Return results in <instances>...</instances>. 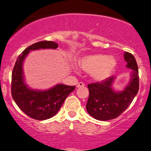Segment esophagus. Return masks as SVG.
<instances>
[{"label":"esophagus","instance_id":"1","mask_svg":"<svg viewBox=\"0 0 151 151\" xmlns=\"http://www.w3.org/2000/svg\"><path fill=\"white\" fill-rule=\"evenodd\" d=\"M85 86V84L83 83L82 82H80L78 83V84L77 85V88H81V87H84Z\"/></svg>","mask_w":151,"mask_h":151}]
</instances>
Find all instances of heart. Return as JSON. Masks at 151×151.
I'll return each instance as SVG.
<instances>
[{
    "label": "heart",
    "instance_id": "heart-1",
    "mask_svg": "<svg viewBox=\"0 0 151 151\" xmlns=\"http://www.w3.org/2000/svg\"><path fill=\"white\" fill-rule=\"evenodd\" d=\"M78 64L85 72L92 73L95 80L103 81L113 73L116 68L117 62L112 56L93 54L80 59Z\"/></svg>",
    "mask_w": 151,
    "mask_h": 151
}]
</instances>
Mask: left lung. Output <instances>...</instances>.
Listing matches in <instances>:
<instances>
[{"label": "left lung", "mask_w": 151, "mask_h": 151, "mask_svg": "<svg viewBox=\"0 0 151 151\" xmlns=\"http://www.w3.org/2000/svg\"><path fill=\"white\" fill-rule=\"evenodd\" d=\"M127 68L133 70L130 83L121 92H115L112 84L115 77L100 83L88 85L89 97L86 104L88 113L95 119L109 121L121 114L130 106L139 89V76L136 60L131 53L126 52Z\"/></svg>", "instance_id": "left-lung-1"}]
</instances>
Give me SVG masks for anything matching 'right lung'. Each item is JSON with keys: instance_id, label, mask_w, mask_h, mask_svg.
<instances>
[{"instance_id": "1", "label": "right lung", "mask_w": 151, "mask_h": 151, "mask_svg": "<svg viewBox=\"0 0 151 151\" xmlns=\"http://www.w3.org/2000/svg\"><path fill=\"white\" fill-rule=\"evenodd\" d=\"M58 47L53 41L43 40L25 48L17 58L11 80V95L20 109L30 118L39 121L50 118L58 112L67 96L74 91L75 86L58 84L47 91L28 88L23 78V63L30 50Z\"/></svg>"}]
</instances>
